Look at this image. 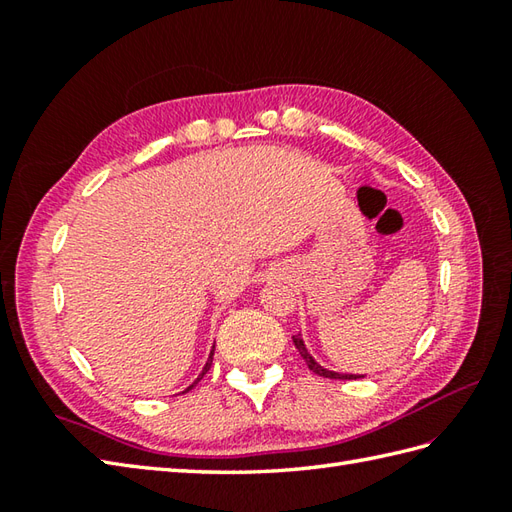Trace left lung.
<instances>
[{"label":"left lung","instance_id":"obj_1","mask_svg":"<svg viewBox=\"0 0 512 512\" xmlns=\"http://www.w3.org/2000/svg\"><path fill=\"white\" fill-rule=\"evenodd\" d=\"M292 341H295V347L299 350L301 358H303V361H306V365L312 369L314 374H319V376H323V378H341V380H356V378H361V376H354V374H336V372H330V369H323V367L308 354L306 345H303V341L299 339V336H292Z\"/></svg>","mask_w":512,"mask_h":512}]
</instances>
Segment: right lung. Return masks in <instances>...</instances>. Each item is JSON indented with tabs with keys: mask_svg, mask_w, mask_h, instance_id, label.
<instances>
[{
	"mask_svg": "<svg viewBox=\"0 0 512 512\" xmlns=\"http://www.w3.org/2000/svg\"><path fill=\"white\" fill-rule=\"evenodd\" d=\"M213 350H215V347H213ZM211 365H213V352H211V356H209V361H206V365H204V369H202V374H200V378H202V376H204L206 372H209V369H211ZM200 378H198V380H200ZM198 380H195V383H193V385H198ZM193 385H191V387H193ZM191 387H189V389H191ZM189 389H187V391H189Z\"/></svg>",
	"mask_w": 512,
	"mask_h": 512,
	"instance_id": "add662e5",
	"label": "right lung"
}]
</instances>
